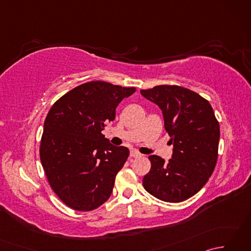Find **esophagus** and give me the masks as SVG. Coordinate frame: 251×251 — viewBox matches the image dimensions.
I'll return each instance as SVG.
<instances>
[{
    "instance_id": "1",
    "label": "esophagus",
    "mask_w": 251,
    "mask_h": 251,
    "mask_svg": "<svg viewBox=\"0 0 251 251\" xmlns=\"http://www.w3.org/2000/svg\"><path fill=\"white\" fill-rule=\"evenodd\" d=\"M141 154L139 152H137L136 150H131L130 151V157H134V158H137V157H140Z\"/></svg>"
}]
</instances>
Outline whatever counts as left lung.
Segmentation results:
<instances>
[{"label":"left lung","mask_w":251,"mask_h":251,"mask_svg":"<svg viewBox=\"0 0 251 251\" xmlns=\"http://www.w3.org/2000/svg\"><path fill=\"white\" fill-rule=\"evenodd\" d=\"M141 95L161 108L165 129L173 143V156L165 163L149 156L151 169L142 180L156 199L180 202L195 195L214 173L220 139L219 122L209 101L177 85L141 89Z\"/></svg>","instance_id":"8db88e82"}]
</instances>
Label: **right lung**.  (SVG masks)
Wrapping results in <instances>:
<instances>
[{
    "label": "right lung",
    "instance_id": "right-lung-1",
    "mask_svg": "<svg viewBox=\"0 0 251 251\" xmlns=\"http://www.w3.org/2000/svg\"><path fill=\"white\" fill-rule=\"evenodd\" d=\"M136 92L102 81L84 83L51 105L44 122L40 158L47 181L65 204L90 211L109 200L129 150L102 131L121 101Z\"/></svg>",
    "mask_w": 251,
    "mask_h": 251
}]
</instances>
